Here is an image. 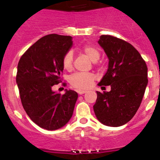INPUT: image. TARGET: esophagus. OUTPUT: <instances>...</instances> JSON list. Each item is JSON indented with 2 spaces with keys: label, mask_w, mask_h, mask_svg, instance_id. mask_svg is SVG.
<instances>
[{
  "label": "esophagus",
  "mask_w": 160,
  "mask_h": 160,
  "mask_svg": "<svg viewBox=\"0 0 160 160\" xmlns=\"http://www.w3.org/2000/svg\"><path fill=\"white\" fill-rule=\"evenodd\" d=\"M77 93H78L79 95H83V94L86 93V91H83V90H78V91H77Z\"/></svg>",
  "instance_id": "obj_1"
}]
</instances>
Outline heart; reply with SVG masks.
<instances>
[{
	"mask_svg": "<svg viewBox=\"0 0 160 160\" xmlns=\"http://www.w3.org/2000/svg\"><path fill=\"white\" fill-rule=\"evenodd\" d=\"M82 53H84L93 62H96L100 58V53L98 49L92 45H85L80 49ZM62 65L65 69L71 70L73 65V53L68 51L65 54L62 61ZM95 79L93 73L77 72L70 77L69 83L72 87L80 90H85L91 87Z\"/></svg>",
	"mask_w": 160,
	"mask_h": 160,
	"instance_id": "b5f03b06",
	"label": "heart"
}]
</instances>
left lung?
I'll return each instance as SVG.
<instances>
[{
    "label": "left lung",
    "instance_id": "8db88e82",
    "mask_svg": "<svg viewBox=\"0 0 160 160\" xmlns=\"http://www.w3.org/2000/svg\"><path fill=\"white\" fill-rule=\"evenodd\" d=\"M98 43L109 59L108 68L98 83L93 106L97 119L103 125L118 127L132 118L142 101L148 85V67L141 55L130 43L111 35H101Z\"/></svg>",
    "mask_w": 160,
    "mask_h": 160
}]
</instances>
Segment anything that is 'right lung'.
<instances>
[{
    "instance_id": "right-lung-1",
    "label": "right lung",
    "mask_w": 160,
    "mask_h": 160,
    "mask_svg": "<svg viewBox=\"0 0 160 160\" xmlns=\"http://www.w3.org/2000/svg\"><path fill=\"white\" fill-rule=\"evenodd\" d=\"M71 36L57 34L40 38L22 55L18 63L16 83L23 109L39 127L56 130L73 114L78 94L65 90L64 95L52 87L61 80L62 61L72 46Z\"/></svg>"
}]
</instances>
